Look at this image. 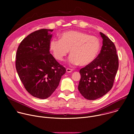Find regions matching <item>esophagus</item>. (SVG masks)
Masks as SVG:
<instances>
[{
  "instance_id": "esophagus-1",
  "label": "esophagus",
  "mask_w": 134,
  "mask_h": 134,
  "mask_svg": "<svg viewBox=\"0 0 134 134\" xmlns=\"http://www.w3.org/2000/svg\"><path fill=\"white\" fill-rule=\"evenodd\" d=\"M72 69H70V68H67L66 69V71L67 72H72Z\"/></svg>"
}]
</instances>
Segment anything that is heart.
<instances>
[{
    "instance_id": "heart-1",
    "label": "heart",
    "mask_w": 134,
    "mask_h": 134,
    "mask_svg": "<svg viewBox=\"0 0 134 134\" xmlns=\"http://www.w3.org/2000/svg\"><path fill=\"white\" fill-rule=\"evenodd\" d=\"M98 38L79 31H68L60 35V39H52L49 49L54 58L62 61L69 50V62L72 65L87 66L96 59L100 50Z\"/></svg>"
}]
</instances>
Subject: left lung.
I'll list each match as a JSON object with an SVG mask.
<instances>
[{
    "instance_id": "obj_1",
    "label": "left lung",
    "mask_w": 134,
    "mask_h": 134,
    "mask_svg": "<svg viewBox=\"0 0 134 134\" xmlns=\"http://www.w3.org/2000/svg\"><path fill=\"white\" fill-rule=\"evenodd\" d=\"M102 47L98 57L91 64L82 68L78 89L86 99L94 100L106 94L112 87L119 66L115 46L100 32Z\"/></svg>"
}]
</instances>
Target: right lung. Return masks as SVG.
Wrapping results in <instances>:
<instances>
[{"label": "right lung", "instance_id": "right-lung-1", "mask_svg": "<svg viewBox=\"0 0 134 134\" xmlns=\"http://www.w3.org/2000/svg\"><path fill=\"white\" fill-rule=\"evenodd\" d=\"M53 30L36 31L22 40L16 56V69L26 91L32 96L45 99L59 85L66 68L50 53Z\"/></svg>", "mask_w": 134, "mask_h": 134}]
</instances>
